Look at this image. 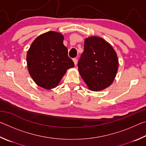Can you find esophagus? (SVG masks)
Instances as JSON below:
<instances>
[{"label": "esophagus", "mask_w": 146, "mask_h": 146, "mask_svg": "<svg viewBox=\"0 0 146 146\" xmlns=\"http://www.w3.org/2000/svg\"><path fill=\"white\" fill-rule=\"evenodd\" d=\"M73 62H74V64H75V65L76 66V64H77V62H78V60H77V58H73Z\"/></svg>", "instance_id": "1"}]
</instances>
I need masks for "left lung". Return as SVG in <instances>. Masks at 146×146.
I'll return each mask as SVG.
<instances>
[{
  "instance_id": "obj_1",
  "label": "left lung",
  "mask_w": 146,
  "mask_h": 146,
  "mask_svg": "<svg viewBox=\"0 0 146 146\" xmlns=\"http://www.w3.org/2000/svg\"><path fill=\"white\" fill-rule=\"evenodd\" d=\"M84 47L78 62L79 73L89 90H104L117 75L118 60L116 51L104 39L95 36L86 38Z\"/></svg>"
}]
</instances>
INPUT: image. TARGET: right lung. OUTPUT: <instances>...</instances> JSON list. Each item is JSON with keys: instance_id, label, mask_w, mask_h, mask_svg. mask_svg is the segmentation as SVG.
<instances>
[{"instance_id": "add662e5", "label": "right lung", "mask_w": 146, "mask_h": 146, "mask_svg": "<svg viewBox=\"0 0 146 146\" xmlns=\"http://www.w3.org/2000/svg\"><path fill=\"white\" fill-rule=\"evenodd\" d=\"M63 40L60 33L46 32L35 39L27 53L29 75L36 84L46 90L56 87L68 69L75 66Z\"/></svg>"}]
</instances>
